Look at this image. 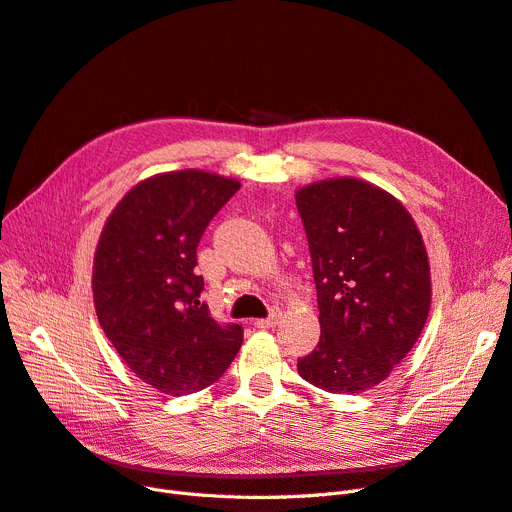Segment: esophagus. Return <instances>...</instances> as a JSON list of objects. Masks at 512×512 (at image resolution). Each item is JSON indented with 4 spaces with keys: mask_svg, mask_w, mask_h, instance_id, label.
I'll use <instances>...</instances> for the list:
<instances>
[{
    "mask_svg": "<svg viewBox=\"0 0 512 512\" xmlns=\"http://www.w3.org/2000/svg\"><path fill=\"white\" fill-rule=\"evenodd\" d=\"M280 310H272L266 318H259V320H255V325L259 327V329H270V327H274V325H278V320H280Z\"/></svg>",
    "mask_w": 512,
    "mask_h": 512,
    "instance_id": "34e87169",
    "label": "esophagus"
}]
</instances>
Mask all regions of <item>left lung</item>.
Returning a JSON list of instances; mask_svg holds the SVG:
<instances>
[{"mask_svg": "<svg viewBox=\"0 0 512 512\" xmlns=\"http://www.w3.org/2000/svg\"><path fill=\"white\" fill-rule=\"evenodd\" d=\"M318 297V346L297 358L312 386L333 394L384 382L418 342L430 310L426 246L407 208L358 179L295 194Z\"/></svg>", "mask_w": 512, "mask_h": 512, "instance_id": "8db88e82", "label": "left lung"}]
</instances>
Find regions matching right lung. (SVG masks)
Wrapping results in <instances>:
<instances>
[{
    "label": "right lung",
    "mask_w": 512,
    "mask_h": 512,
    "mask_svg": "<svg viewBox=\"0 0 512 512\" xmlns=\"http://www.w3.org/2000/svg\"><path fill=\"white\" fill-rule=\"evenodd\" d=\"M238 189L204 170L158 175L132 187L103 227L92 270L99 323L124 363L160 392L211 386L242 346V327L211 316L194 272L204 230Z\"/></svg>",
    "instance_id": "1"
}]
</instances>
